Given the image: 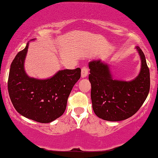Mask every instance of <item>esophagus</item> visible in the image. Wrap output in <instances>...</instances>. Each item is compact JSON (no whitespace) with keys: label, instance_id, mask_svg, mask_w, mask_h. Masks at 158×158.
<instances>
[{"label":"esophagus","instance_id":"esophagus-1","mask_svg":"<svg viewBox=\"0 0 158 158\" xmlns=\"http://www.w3.org/2000/svg\"><path fill=\"white\" fill-rule=\"evenodd\" d=\"M81 77L82 78H85L87 77V74H88V69H87V68L86 66H83L81 68Z\"/></svg>","mask_w":158,"mask_h":158}]
</instances>
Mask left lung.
Listing matches in <instances>:
<instances>
[{"label":"left lung","mask_w":158,"mask_h":158,"mask_svg":"<svg viewBox=\"0 0 158 158\" xmlns=\"http://www.w3.org/2000/svg\"><path fill=\"white\" fill-rule=\"evenodd\" d=\"M141 59L138 77L131 81L113 79L109 66L101 60L89 63V80L94 112L107 121H121L139 111L148 95L150 87L149 69L144 54L136 47Z\"/></svg>","instance_id":"1"}]
</instances>
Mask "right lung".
I'll return each instance as SVG.
<instances>
[{
	"instance_id": "1",
	"label": "right lung",
	"mask_w": 158,
	"mask_h": 158,
	"mask_svg": "<svg viewBox=\"0 0 158 158\" xmlns=\"http://www.w3.org/2000/svg\"><path fill=\"white\" fill-rule=\"evenodd\" d=\"M28 43L19 52L10 68L8 90L18 113L38 123H51L63 115L73 85L81 77V69L59 71L50 79L29 77L24 70Z\"/></svg>"
}]
</instances>
